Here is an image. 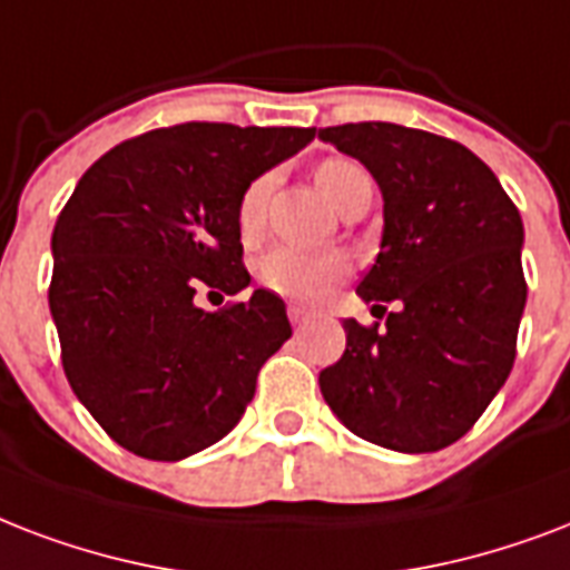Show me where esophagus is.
<instances>
[{"instance_id": "34e87169", "label": "esophagus", "mask_w": 570, "mask_h": 570, "mask_svg": "<svg viewBox=\"0 0 570 570\" xmlns=\"http://www.w3.org/2000/svg\"><path fill=\"white\" fill-rule=\"evenodd\" d=\"M288 317H291V324L297 326H306L308 324V317H312V312H308V308H303V306H288Z\"/></svg>"}]
</instances>
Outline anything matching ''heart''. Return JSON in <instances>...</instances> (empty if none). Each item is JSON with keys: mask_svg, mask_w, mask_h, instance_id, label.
<instances>
[{"mask_svg": "<svg viewBox=\"0 0 570 570\" xmlns=\"http://www.w3.org/2000/svg\"><path fill=\"white\" fill-rule=\"evenodd\" d=\"M315 180L330 205H342L360 180H368L363 166L342 157H330L317 166ZM271 196V178L262 175L244 189L237 202V228L249 240L262 232L264 210ZM347 273V262L338 253H317L299 246H273L258 258V279L271 291L291 299H321Z\"/></svg>", "mask_w": 570, "mask_h": 570, "instance_id": "heart-1", "label": "heart"}]
</instances>
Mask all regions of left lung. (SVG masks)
Listing matches in <instances>:
<instances>
[{"instance_id":"obj_1","label":"left lung","mask_w":570,"mask_h":570,"mask_svg":"<svg viewBox=\"0 0 570 570\" xmlns=\"http://www.w3.org/2000/svg\"><path fill=\"white\" fill-rule=\"evenodd\" d=\"M321 139L372 171L383 193L365 303H399L386 326L347 317L345 354L321 392L356 436L392 452H436L475 425L509 377L527 306L523 223L470 148L428 130L360 121Z\"/></svg>"}]
</instances>
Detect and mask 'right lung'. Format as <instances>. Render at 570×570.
<instances>
[{
    "label": "right lung",
    "mask_w": 570,
    "mask_h": 570,
    "mask_svg": "<svg viewBox=\"0 0 570 570\" xmlns=\"http://www.w3.org/2000/svg\"><path fill=\"white\" fill-rule=\"evenodd\" d=\"M312 139L315 127H160L106 151L61 207L50 282L61 365L127 452L180 461L223 440L291 338L273 291L219 312L193 297L249 285L237 202Z\"/></svg>",
    "instance_id": "right-lung-1"
}]
</instances>
